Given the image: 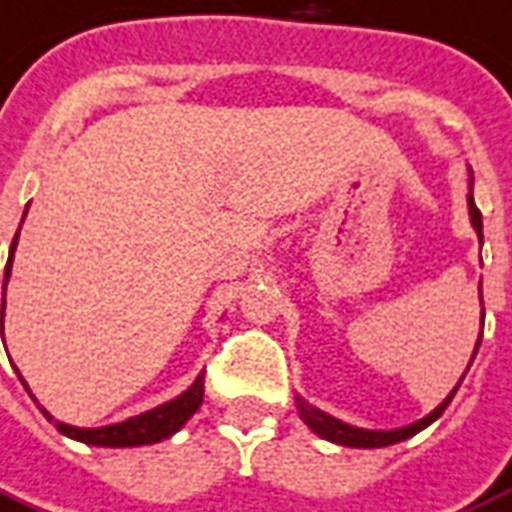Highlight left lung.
<instances>
[{
    "label": "left lung",
    "mask_w": 512,
    "mask_h": 512,
    "mask_svg": "<svg viewBox=\"0 0 512 512\" xmlns=\"http://www.w3.org/2000/svg\"><path fill=\"white\" fill-rule=\"evenodd\" d=\"M467 202H470L472 226H475V232H478L480 242H483V218H480V210L475 207V199H472V194L467 197ZM480 302H483V297H480ZM480 337H483V332H480ZM478 348H480V340H478V345H475V353H478ZM475 353H472V359H475ZM470 364H472V361H470ZM464 375H467V372H464ZM461 380H464V378H461ZM461 380L456 383V388L451 391V397H445L443 405L434 407L429 416L421 418V421H416V424L405 426V429H394V432H367V429H356V426H348V424H343V421H337V418L321 413L318 407H313L310 402H305L302 397H297L299 418H302V421H305V424L310 426L315 434H318V437H324V440H329V443L348 445V448H383V445L402 443V440L413 437V434H418L421 429H426V426L432 424V421H437V418L443 416L445 407L451 405L453 394L459 391Z\"/></svg>",
    "instance_id": "1"
}]
</instances>
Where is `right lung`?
<instances>
[{
	"label": "right lung",
	"mask_w": 512,
	"mask_h": 512,
	"mask_svg": "<svg viewBox=\"0 0 512 512\" xmlns=\"http://www.w3.org/2000/svg\"><path fill=\"white\" fill-rule=\"evenodd\" d=\"M15 245H18V232L13 237V245H10V259H7L5 267V286L7 278H10V267H13V251ZM0 332L5 334V305L0 310ZM18 372V370H15ZM21 378V375H18ZM23 383V378H21ZM26 386V383H23ZM202 397H205V372L194 380V386L183 391L178 399H172L167 405L156 407V410H148V413H142V416H134L129 421H121V424L113 426H99V429H78V426H69L61 424V421H53V416L48 410H42L48 421L56 424L61 434H67L72 440H80V443L88 445H105V448H132V445H151L159 443L169 434H175L180 426L186 424L188 418L194 416L202 405Z\"/></svg>",
	"instance_id": "right-lung-1"
}]
</instances>
